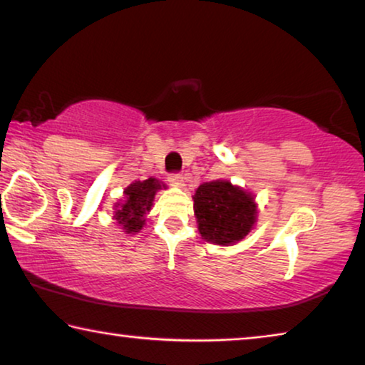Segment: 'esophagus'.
<instances>
[{
	"label": "esophagus",
	"instance_id": "1",
	"mask_svg": "<svg viewBox=\"0 0 365 365\" xmlns=\"http://www.w3.org/2000/svg\"><path fill=\"white\" fill-rule=\"evenodd\" d=\"M169 182H170L172 185H178V187H182V185H183L182 173H180V172H172V173H169Z\"/></svg>",
	"mask_w": 365,
	"mask_h": 365
}]
</instances>
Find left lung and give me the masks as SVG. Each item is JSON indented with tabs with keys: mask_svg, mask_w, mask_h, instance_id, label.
<instances>
[{
	"mask_svg": "<svg viewBox=\"0 0 365 365\" xmlns=\"http://www.w3.org/2000/svg\"><path fill=\"white\" fill-rule=\"evenodd\" d=\"M193 201L200 234L211 244H235L250 232L257 221V206L252 196L230 182L200 185Z\"/></svg>",
	"mask_w": 365,
	"mask_h": 365,
	"instance_id": "1",
	"label": "left lung"
}]
</instances>
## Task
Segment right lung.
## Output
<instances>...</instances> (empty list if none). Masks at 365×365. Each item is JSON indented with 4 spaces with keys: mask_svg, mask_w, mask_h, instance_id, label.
<instances>
[{
    "mask_svg": "<svg viewBox=\"0 0 365 365\" xmlns=\"http://www.w3.org/2000/svg\"><path fill=\"white\" fill-rule=\"evenodd\" d=\"M162 187L165 188V185L151 177L148 180L131 183L125 190V201L117 206L115 219L123 225L126 234L140 232L144 224V216L153 206L154 195Z\"/></svg>",
    "mask_w": 365,
    "mask_h": 365,
    "instance_id": "add662e5",
    "label": "right lung"
}]
</instances>
